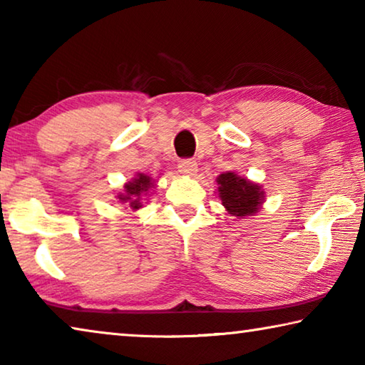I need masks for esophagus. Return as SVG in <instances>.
Instances as JSON below:
<instances>
[{"label": "esophagus", "mask_w": 365, "mask_h": 365, "mask_svg": "<svg viewBox=\"0 0 365 365\" xmlns=\"http://www.w3.org/2000/svg\"><path fill=\"white\" fill-rule=\"evenodd\" d=\"M178 170H180L185 175H195L197 170L196 160L195 159H182L180 163H178Z\"/></svg>", "instance_id": "1"}]
</instances>
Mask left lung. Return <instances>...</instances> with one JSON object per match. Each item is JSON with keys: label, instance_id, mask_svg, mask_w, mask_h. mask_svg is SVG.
<instances>
[{"label": "left lung", "instance_id": "8db88e82", "mask_svg": "<svg viewBox=\"0 0 365 365\" xmlns=\"http://www.w3.org/2000/svg\"><path fill=\"white\" fill-rule=\"evenodd\" d=\"M219 196L222 197V205L227 207V211L237 217L255 214L259 211V206L262 202L261 187L238 177L233 172H227L217 178Z\"/></svg>", "mask_w": 365, "mask_h": 365}]
</instances>
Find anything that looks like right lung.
Here are the masks:
<instances>
[{
    "instance_id": "add662e5",
    "label": "right lung",
    "mask_w": 365,
    "mask_h": 365,
    "mask_svg": "<svg viewBox=\"0 0 365 365\" xmlns=\"http://www.w3.org/2000/svg\"><path fill=\"white\" fill-rule=\"evenodd\" d=\"M153 187L151 178L145 174H138L137 178L125 185V193L119 195V200L122 202H127L130 209L141 207V197L145 196L148 190Z\"/></svg>"
}]
</instances>
